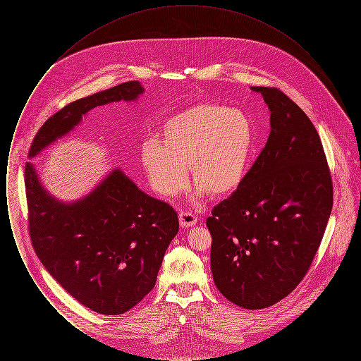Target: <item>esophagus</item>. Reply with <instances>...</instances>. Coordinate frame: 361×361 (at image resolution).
<instances>
[{"label":"esophagus","instance_id":"obj_1","mask_svg":"<svg viewBox=\"0 0 361 361\" xmlns=\"http://www.w3.org/2000/svg\"><path fill=\"white\" fill-rule=\"evenodd\" d=\"M178 219H180L181 227H185V228L190 227V226H195L196 222H197V218L192 212H189V211H181L178 214Z\"/></svg>","mask_w":361,"mask_h":361}]
</instances>
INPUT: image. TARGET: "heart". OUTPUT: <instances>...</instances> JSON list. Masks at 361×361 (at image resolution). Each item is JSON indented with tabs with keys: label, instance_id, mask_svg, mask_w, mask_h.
Returning a JSON list of instances; mask_svg holds the SVG:
<instances>
[{
	"label": "heart",
	"instance_id": "obj_1",
	"mask_svg": "<svg viewBox=\"0 0 361 361\" xmlns=\"http://www.w3.org/2000/svg\"><path fill=\"white\" fill-rule=\"evenodd\" d=\"M161 139H146L139 161L149 185L164 197L183 192L190 169L196 193L224 197L240 187L255 143L249 115L222 104L200 103L171 116Z\"/></svg>",
	"mask_w": 361,
	"mask_h": 361
}]
</instances>
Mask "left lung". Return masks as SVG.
<instances>
[{"label": "left lung", "mask_w": 361, "mask_h": 361, "mask_svg": "<svg viewBox=\"0 0 361 361\" xmlns=\"http://www.w3.org/2000/svg\"><path fill=\"white\" fill-rule=\"evenodd\" d=\"M271 111V134L240 187L212 209L211 271L226 299L269 307L307 274L333 207L319 135L276 87L252 86Z\"/></svg>", "instance_id": "8db88e82"}]
</instances>
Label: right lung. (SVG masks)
<instances>
[{"mask_svg":"<svg viewBox=\"0 0 361 361\" xmlns=\"http://www.w3.org/2000/svg\"><path fill=\"white\" fill-rule=\"evenodd\" d=\"M139 81L97 92L66 105L37 131L30 158L66 137L100 105L137 102ZM30 235L49 274L87 309L119 315L153 290L165 252L178 233L177 212L145 193L119 168L85 196L62 202L25 165Z\"/></svg>","mask_w":361,"mask_h":361,"instance_id":"add662e5","label":"right lung"}]
</instances>
